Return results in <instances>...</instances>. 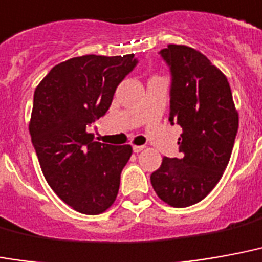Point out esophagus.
<instances>
[{
  "label": "esophagus",
  "mask_w": 262,
  "mask_h": 262,
  "mask_svg": "<svg viewBox=\"0 0 262 262\" xmlns=\"http://www.w3.org/2000/svg\"><path fill=\"white\" fill-rule=\"evenodd\" d=\"M143 150H144V146H133V151L135 152H140Z\"/></svg>",
  "instance_id": "34e87169"
}]
</instances>
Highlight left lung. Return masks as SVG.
Listing matches in <instances>:
<instances>
[{
  "label": "left lung",
  "instance_id": "obj_1",
  "mask_svg": "<svg viewBox=\"0 0 262 262\" xmlns=\"http://www.w3.org/2000/svg\"><path fill=\"white\" fill-rule=\"evenodd\" d=\"M170 72V125H179L180 158L162 160L151 185L172 207L199 203L222 178L239 127L225 75L201 52L170 44L158 52Z\"/></svg>",
  "mask_w": 262,
  "mask_h": 262
}]
</instances>
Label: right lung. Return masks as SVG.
Masks as SVG:
<instances>
[{"label": "right lung", "mask_w": 262, "mask_h": 262, "mask_svg": "<svg viewBox=\"0 0 262 262\" xmlns=\"http://www.w3.org/2000/svg\"><path fill=\"white\" fill-rule=\"evenodd\" d=\"M137 62L133 54L72 58L52 68L34 92L29 130L44 178L82 214L104 212L119 190L132 147L94 141L87 127L105 115Z\"/></svg>", "instance_id": "obj_1"}]
</instances>
